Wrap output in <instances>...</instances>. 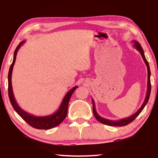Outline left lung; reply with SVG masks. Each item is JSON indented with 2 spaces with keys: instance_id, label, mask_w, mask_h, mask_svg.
<instances>
[{
  "instance_id": "1",
  "label": "left lung",
  "mask_w": 158,
  "mask_h": 158,
  "mask_svg": "<svg viewBox=\"0 0 158 158\" xmlns=\"http://www.w3.org/2000/svg\"><path fill=\"white\" fill-rule=\"evenodd\" d=\"M134 42V47H135V49H137V51L139 52V53L141 54L142 57V59H143L144 63H145L147 68H148V90H147V94H146V97L145 98H144V101L143 103H142V106L139 108V110L133 114V115H131L129 116V117H127V118H122V119H119V120H117V121H112V120H109V119H107V118H103L101 117L100 115H98V114L97 113L96 111V107H95V103L94 100H93L92 98V101H93V111H94V114L95 116V117L97 120L99 122L102 123L103 124H106V125H109V126H114V127H123V126H125V125L129 124V123H131L132 121H134L135 119V118L137 117V116L139 115V114L141 113V111L143 110V109L147 103L148 102V100H149V98H150V91H151V83H150V65H149V63L148 62V60H146L145 58V56H144V51L143 49H142L141 45L137 41L134 40L132 41Z\"/></svg>"
}]
</instances>
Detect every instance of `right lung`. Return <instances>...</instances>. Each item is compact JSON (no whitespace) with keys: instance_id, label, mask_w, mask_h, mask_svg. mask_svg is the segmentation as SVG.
Wrapping results in <instances>:
<instances>
[{"instance_id":"right-lung-1","label":"right lung","mask_w":158,"mask_h":158,"mask_svg":"<svg viewBox=\"0 0 158 158\" xmlns=\"http://www.w3.org/2000/svg\"><path fill=\"white\" fill-rule=\"evenodd\" d=\"M24 42L25 41L21 42L19 43L18 46H17L16 49H15L14 60H13V62L9 68V72H8V96H9L10 102L11 103L13 108H14L16 113L18 114L26 122L28 123L30 126L34 127V128L39 129H52L53 128V127L58 126L60 124H61V123L63 122L64 118H65L67 114H68L69 101H70L71 96H72L74 90L77 88V86H75V87H73L72 89L70 90L68 93H67V94L64 96L63 100H62L61 104H60L57 111L52 114H50V115L44 116H36L32 115L31 114L28 113V112L25 111L24 110L21 109V108L18 105L16 99L14 98V92H13V88L11 85V75L13 68H14L15 61H16L17 52H18V50L21 47V45L24 44Z\"/></svg>"}]
</instances>
